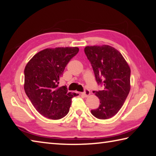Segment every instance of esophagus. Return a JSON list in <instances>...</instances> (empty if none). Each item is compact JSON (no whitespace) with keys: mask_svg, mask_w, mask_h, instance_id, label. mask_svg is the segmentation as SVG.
I'll return each instance as SVG.
<instances>
[{"mask_svg":"<svg viewBox=\"0 0 156 156\" xmlns=\"http://www.w3.org/2000/svg\"><path fill=\"white\" fill-rule=\"evenodd\" d=\"M82 95H83L84 97H87L89 96V95H90V91H89L87 89H84V91L82 93Z\"/></svg>","mask_w":156,"mask_h":156,"instance_id":"34e87169","label":"esophagus"}]
</instances>
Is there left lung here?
Instances as JSON below:
<instances>
[{
    "label": "left lung",
    "mask_w": 156,
    "mask_h": 156,
    "mask_svg": "<svg viewBox=\"0 0 156 156\" xmlns=\"http://www.w3.org/2000/svg\"><path fill=\"white\" fill-rule=\"evenodd\" d=\"M84 53L97 83L105 87L103 90L93 91L100 105L91 112L98 119H109L119 112L130 91V67L122 55L109 45L87 46Z\"/></svg>",
    "instance_id": "1"
}]
</instances>
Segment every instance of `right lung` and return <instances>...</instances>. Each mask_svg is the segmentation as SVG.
<instances>
[{"label":"right lung","mask_w":156,"mask_h":156,"mask_svg":"<svg viewBox=\"0 0 156 156\" xmlns=\"http://www.w3.org/2000/svg\"><path fill=\"white\" fill-rule=\"evenodd\" d=\"M78 47H56L37 53L25 68L24 89L36 109L49 119L58 120L67 114L72 98L78 96L58 87L60 78Z\"/></svg>","instance_id":"1"}]
</instances>
